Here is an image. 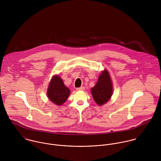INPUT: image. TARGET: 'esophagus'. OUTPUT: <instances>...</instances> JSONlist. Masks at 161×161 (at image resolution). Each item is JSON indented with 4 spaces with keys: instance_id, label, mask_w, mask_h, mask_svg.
I'll return each instance as SVG.
<instances>
[{
    "instance_id": "obj_1",
    "label": "esophagus",
    "mask_w": 161,
    "mask_h": 161,
    "mask_svg": "<svg viewBox=\"0 0 161 161\" xmlns=\"http://www.w3.org/2000/svg\"><path fill=\"white\" fill-rule=\"evenodd\" d=\"M77 91H84L85 90V87H78L76 89Z\"/></svg>"
}]
</instances>
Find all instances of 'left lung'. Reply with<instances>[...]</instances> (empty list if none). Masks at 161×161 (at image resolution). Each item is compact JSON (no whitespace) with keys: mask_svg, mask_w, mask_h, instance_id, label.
<instances>
[{"mask_svg":"<svg viewBox=\"0 0 161 161\" xmlns=\"http://www.w3.org/2000/svg\"><path fill=\"white\" fill-rule=\"evenodd\" d=\"M93 98L98 105L107 103L113 93V84L107 69L102 72L95 86L91 89Z\"/></svg>","mask_w":161,"mask_h":161,"instance_id":"1","label":"left lung"}]
</instances>
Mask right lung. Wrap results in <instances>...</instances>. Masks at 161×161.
Segmentation results:
<instances>
[{"label": "right lung", "instance_id": "obj_1", "mask_svg": "<svg viewBox=\"0 0 161 161\" xmlns=\"http://www.w3.org/2000/svg\"><path fill=\"white\" fill-rule=\"evenodd\" d=\"M70 92L58 75L52 77L47 90V95L53 103L58 106L63 105L67 100Z\"/></svg>", "mask_w": 161, "mask_h": 161}]
</instances>
